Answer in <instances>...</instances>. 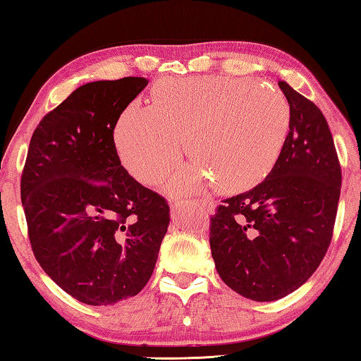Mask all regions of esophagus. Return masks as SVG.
<instances>
[{
  "label": "esophagus",
  "mask_w": 361,
  "mask_h": 361,
  "mask_svg": "<svg viewBox=\"0 0 361 361\" xmlns=\"http://www.w3.org/2000/svg\"><path fill=\"white\" fill-rule=\"evenodd\" d=\"M197 205L202 207V209L207 212H212L215 209V200L210 199V197H202V199H197Z\"/></svg>",
  "instance_id": "obj_1"
}]
</instances>
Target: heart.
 <instances>
[{
  "label": "heart",
  "mask_w": 361,
  "mask_h": 361,
  "mask_svg": "<svg viewBox=\"0 0 361 361\" xmlns=\"http://www.w3.org/2000/svg\"><path fill=\"white\" fill-rule=\"evenodd\" d=\"M290 120L284 93L266 82L233 77L166 78L154 105L131 103L115 140L123 164L146 185L177 166L182 137L195 164L171 180L189 192L215 180L226 190L250 189L268 174L283 149Z\"/></svg>",
  "instance_id": "b5f03b06"
}]
</instances>
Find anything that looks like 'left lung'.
<instances>
[{"label":"left lung","mask_w":361,"mask_h":361,"mask_svg":"<svg viewBox=\"0 0 361 361\" xmlns=\"http://www.w3.org/2000/svg\"><path fill=\"white\" fill-rule=\"evenodd\" d=\"M289 133L273 169L253 189L221 200L210 216L216 273L235 293L271 302L300 288L327 253L342 167L319 106L281 80Z\"/></svg>","instance_id":"obj_1"}]
</instances>
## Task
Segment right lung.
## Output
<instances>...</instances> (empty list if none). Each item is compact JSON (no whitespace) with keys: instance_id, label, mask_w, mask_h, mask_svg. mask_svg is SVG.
Listing matches in <instances>:
<instances>
[{"instance_id":"obj_1","label":"right lung","mask_w":361,"mask_h":361,"mask_svg":"<svg viewBox=\"0 0 361 361\" xmlns=\"http://www.w3.org/2000/svg\"><path fill=\"white\" fill-rule=\"evenodd\" d=\"M147 80L90 82L32 133L21 200L32 253L49 278L88 305L133 298L154 271L169 205L121 166L115 126Z\"/></svg>"}]
</instances>
